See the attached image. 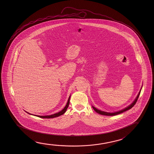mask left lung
<instances>
[{
	"mask_svg": "<svg viewBox=\"0 0 154 154\" xmlns=\"http://www.w3.org/2000/svg\"><path fill=\"white\" fill-rule=\"evenodd\" d=\"M140 92H141V90H140V91L139 92V94H138V95L137 96V97H136V99H135V100L134 101L133 103H131V105H130L129 106H128L127 107H126V108L124 109H122V110H121V111H119V112H114V113H108V112H103V111H100V110H99V109H96V107H93V106H92V107H93V109H94V111H96L97 113L100 114H101V115H103V116H113L118 115L119 114L122 113H123L124 112H125V111H127V110H129V109H131V108H132V107L135 105V104L136 103V101H137V99L139 98V96H140Z\"/></svg>",
	"mask_w": 154,
	"mask_h": 154,
	"instance_id": "obj_1",
	"label": "left lung"
}]
</instances>
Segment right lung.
Masks as SVG:
<instances>
[{
	"mask_svg": "<svg viewBox=\"0 0 154 154\" xmlns=\"http://www.w3.org/2000/svg\"><path fill=\"white\" fill-rule=\"evenodd\" d=\"M70 97H69V98L68 100V102H67V103H66V106H65V107H64V108L62 111H60V112H59L58 113L54 114H52V115H51V116H36V115H35V116H38V117H39V118H41L46 119L54 118H55V117H57V116H60L61 115H62V114L66 112V111L67 109H68L69 105V103H70ZM27 113L29 114V113H28V112H27ZM32 115H33V114H32Z\"/></svg>",
	"mask_w": 154,
	"mask_h": 154,
	"instance_id": "obj_1",
	"label": "right lung"
}]
</instances>
